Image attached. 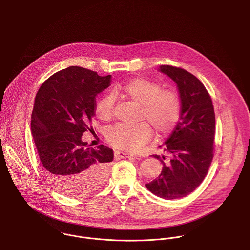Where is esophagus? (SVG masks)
I'll return each mask as SVG.
<instances>
[{"label": "esophagus", "mask_w": 250, "mask_h": 250, "mask_svg": "<svg viewBox=\"0 0 250 250\" xmlns=\"http://www.w3.org/2000/svg\"><path fill=\"white\" fill-rule=\"evenodd\" d=\"M117 157L120 159H128V158H136V155L130 154V153H123V152H117Z\"/></svg>", "instance_id": "esophagus-1"}]
</instances>
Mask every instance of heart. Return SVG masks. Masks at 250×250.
<instances>
[{"label": "heart", "instance_id": "obj_1", "mask_svg": "<svg viewBox=\"0 0 250 250\" xmlns=\"http://www.w3.org/2000/svg\"><path fill=\"white\" fill-rule=\"evenodd\" d=\"M114 96L138 106L137 121L135 126L117 125L107 134L108 142L118 150L135 152L152 136V129L159 137L169 135L177 126L181 112L182 100L174 90L162 89L161 85L146 77H136L123 85L114 87ZM114 101L107 95L97 101L94 107L96 117L109 122L114 118Z\"/></svg>", "mask_w": 250, "mask_h": 250}]
</instances>
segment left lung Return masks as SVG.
Here are the masks:
<instances>
[{
    "label": "left lung",
    "mask_w": 250,
    "mask_h": 250,
    "mask_svg": "<svg viewBox=\"0 0 250 250\" xmlns=\"http://www.w3.org/2000/svg\"><path fill=\"white\" fill-rule=\"evenodd\" d=\"M159 70L178 85L182 100L180 121L160 148L166 156L155 155L163 164L159 177L145 186L162 199L191 194L205 180L214 157L215 113L204 84L179 67L162 65Z\"/></svg>",
    "instance_id": "1"
}]
</instances>
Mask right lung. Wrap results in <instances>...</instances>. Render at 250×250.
Segmentation results:
<instances>
[{"instance_id":"right-lung-1","label":"right lung","mask_w":250,"mask_h":250,"mask_svg":"<svg viewBox=\"0 0 250 250\" xmlns=\"http://www.w3.org/2000/svg\"><path fill=\"white\" fill-rule=\"evenodd\" d=\"M111 77L72 66L48 77L36 93L32 137L45 177L66 196H86L106 182L113 150L103 144L91 148L81 137L93 131L95 97L111 85Z\"/></svg>"}]
</instances>
